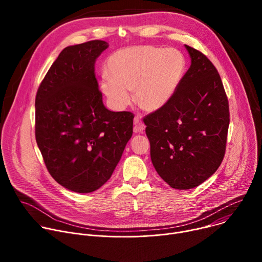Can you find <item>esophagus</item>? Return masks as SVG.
<instances>
[{
  "label": "esophagus",
  "instance_id": "obj_1",
  "mask_svg": "<svg viewBox=\"0 0 262 262\" xmlns=\"http://www.w3.org/2000/svg\"><path fill=\"white\" fill-rule=\"evenodd\" d=\"M145 129V125L143 121L139 117H135L134 119V132L135 133H143Z\"/></svg>",
  "mask_w": 262,
  "mask_h": 262
}]
</instances>
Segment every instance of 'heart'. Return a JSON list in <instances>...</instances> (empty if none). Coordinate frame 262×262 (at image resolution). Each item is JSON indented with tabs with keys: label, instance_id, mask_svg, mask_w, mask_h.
I'll use <instances>...</instances> for the list:
<instances>
[{
	"label": "heart",
	"instance_id": "heart-1",
	"mask_svg": "<svg viewBox=\"0 0 262 262\" xmlns=\"http://www.w3.org/2000/svg\"><path fill=\"white\" fill-rule=\"evenodd\" d=\"M185 67L184 56L175 49L145 46L121 50L106 63L100 88L117 110L126 107L134 90L137 105L148 113L162 110L174 95Z\"/></svg>",
	"mask_w": 262,
	"mask_h": 262
}]
</instances>
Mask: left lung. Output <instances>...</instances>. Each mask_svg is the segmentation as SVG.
I'll return each mask as SVG.
<instances>
[{
    "label": "left lung",
    "mask_w": 262,
    "mask_h": 262,
    "mask_svg": "<svg viewBox=\"0 0 262 262\" xmlns=\"http://www.w3.org/2000/svg\"><path fill=\"white\" fill-rule=\"evenodd\" d=\"M192 64L166 106L144 117L158 174L177 190L193 189L220 167L226 151L229 103L220 74L185 45Z\"/></svg>",
    "instance_id": "obj_1"
}]
</instances>
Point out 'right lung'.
I'll list each match as a JSON object with an SVG mask.
<instances>
[{
  "instance_id": "1",
  "label": "right lung",
  "mask_w": 262,
  "mask_h": 262,
  "mask_svg": "<svg viewBox=\"0 0 262 262\" xmlns=\"http://www.w3.org/2000/svg\"><path fill=\"white\" fill-rule=\"evenodd\" d=\"M107 47L91 40L65 48L35 98V138L46 167L76 193L94 192L110 179L133 135L134 114L108 111L98 89L94 64Z\"/></svg>"
}]
</instances>
